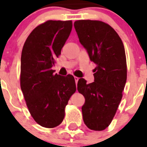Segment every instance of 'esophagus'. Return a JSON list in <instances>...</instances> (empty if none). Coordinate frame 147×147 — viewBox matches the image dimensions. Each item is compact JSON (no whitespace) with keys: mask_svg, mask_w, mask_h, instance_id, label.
<instances>
[{"mask_svg":"<svg viewBox=\"0 0 147 147\" xmlns=\"http://www.w3.org/2000/svg\"><path fill=\"white\" fill-rule=\"evenodd\" d=\"M79 79H80V78L76 77V76H74V80H75V82H76V84H77L78 80H79Z\"/></svg>","mask_w":147,"mask_h":147,"instance_id":"obj_1","label":"esophagus"}]
</instances>
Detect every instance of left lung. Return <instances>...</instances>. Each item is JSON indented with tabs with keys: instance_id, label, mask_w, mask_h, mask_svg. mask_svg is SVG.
Masks as SVG:
<instances>
[{
	"instance_id": "8db88e82",
	"label": "left lung",
	"mask_w": 147,
	"mask_h": 147,
	"mask_svg": "<svg viewBox=\"0 0 147 147\" xmlns=\"http://www.w3.org/2000/svg\"><path fill=\"white\" fill-rule=\"evenodd\" d=\"M74 25L80 43L96 64L93 82L87 84L83 78L78 81V91L85 98L83 121L89 129L104 130L116 113L127 81L124 44L115 30L104 22L82 20Z\"/></svg>"
}]
</instances>
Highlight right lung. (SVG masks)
<instances>
[{
	"mask_svg": "<svg viewBox=\"0 0 147 147\" xmlns=\"http://www.w3.org/2000/svg\"><path fill=\"white\" fill-rule=\"evenodd\" d=\"M71 29V20L46 21L31 32L22 50L21 90L33 119L47 128L62 123L65 108L76 90L72 75L54 74L51 69Z\"/></svg>",
	"mask_w": 147,
	"mask_h": 147,
	"instance_id": "add662e5",
	"label": "right lung"
}]
</instances>
